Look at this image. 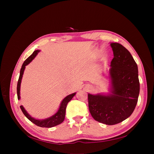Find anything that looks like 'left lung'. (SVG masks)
<instances>
[{
  "label": "left lung",
  "instance_id": "1",
  "mask_svg": "<svg viewBox=\"0 0 154 154\" xmlns=\"http://www.w3.org/2000/svg\"><path fill=\"white\" fill-rule=\"evenodd\" d=\"M114 58L109 75L111 94H88V109L97 122L108 125L122 122L130 116L139 94L138 68L132 56L119 43H111Z\"/></svg>",
  "mask_w": 154,
  "mask_h": 154
}]
</instances>
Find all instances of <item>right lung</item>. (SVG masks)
<instances>
[{
  "label": "right lung",
  "mask_w": 154,
  "mask_h": 154,
  "mask_svg": "<svg viewBox=\"0 0 154 154\" xmlns=\"http://www.w3.org/2000/svg\"><path fill=\"white\" fill-rule=\"evenodd\" d=\"M40 52L39 50H36L33 53H32L30 57L27 58L24 62L23 63L22 67L20 69V76L19 78H18V83H17V97H18V100L20 99V83H21V80H22V78L23 76V74H24V71L26 66L27 65H28L32 60L35 58V57L37 55L38 53ZM76 92L73 93V94H69L67 96H66L65 98L62 100L61 104H60V108L58 110V112L56 113L54 115L52 116L51 117L45 119H36L33 118H32L31 116L27 112V111L25 110L24 108V106L22 105L20 106V109L22 111L23 114L25 115L26 117L28 119L29 121L32 123H33L36 125L38 126V127H45V128H51V127H55L60 123H62L65 119V116H66V106L67 103L69 102L72 100V97L75 96Z\"/></svg>",
  "instance_id": "add662e5"
}]
</instances>
